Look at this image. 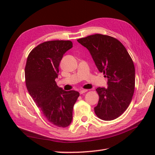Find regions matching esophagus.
I'll return each mask as SVG.
<instances>
[{
  "label": "esophagus",
  "mask_w": 155,
  "mask_h": 155,
  "mask_svg": "<svg viewBox=\"0 0 155 155\" xmlns=\"http://www.w3.org/2000/svg\"><path fill=\"white\" fill-rule=\"evenodd\" d=\"M87 90H81L80 91H79V93H80L81 94H84V93L87 92Z\"/></svg>",
  "instance_id": "1"
}]
</instances>
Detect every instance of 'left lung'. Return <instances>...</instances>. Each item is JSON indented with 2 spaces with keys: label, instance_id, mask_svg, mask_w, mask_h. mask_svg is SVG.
<instances>
[{
  "label": "left lung",
  "instance_id": "left-lung-1",
  "mask_svg": "<svg viewBox=\"0 0 155 155\" xmlns=\"http://www.w3.org/2000/svg\"><path fill=\"white\" fill-rule=\"evenodd\" d=\"M77 41L90 52L98 71L108 78L107 87L96 89L99 101L95 114L105 121L116 119L127 110L134 93L133 60L124 45L111 36L95 34Z\"/></svg>",
  "mask_w": 155,
  "mask_h": 155
}]
</instances>
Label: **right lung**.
Wrapping results in <instances>:
<instances>
[{
	"label": "right lung",
	"mask_w": 155,
	"mask_h": 155,
	"mask_svg": "<svg viewBox=\"0 0 155 155\" xmlns=\"http://www.w3.org/2000/svg\"><path fill=\"white\" fill-rule=\"evenodd\" d=\"M72 48L71 41H45L31 51L25 67L30 96L50 122L63 128L71 124L73 107L79 96L78 91H65L55 82L60 61Z\"/></svg>",
	"instance_id": "1"
}]
</instances>
